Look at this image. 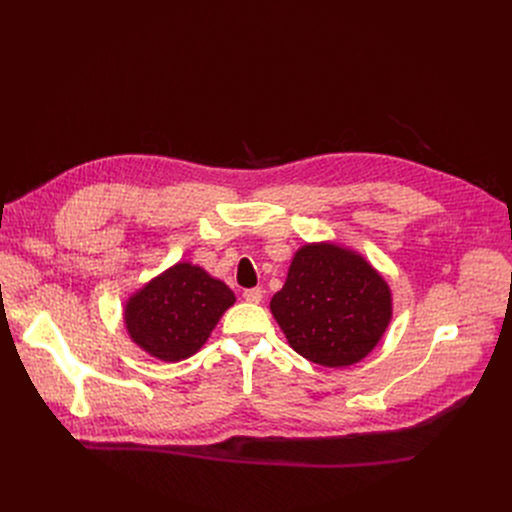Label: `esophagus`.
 <instances>
[{"instance_id": "1", "label": "esophagus", "mask_w": 512, "mask_h": 512, "mask_svg": "<svg viewBox=\"0 0 512 512\" xmlns=\"http://www.w3.org/2000/svg\"><path fill=\"white\" fill-rule=\"evenodd\" d=\"M242 299H245L247 303H261L263 290L261 288H247L245 292H242Z\"/></svg>"}]
</instances>
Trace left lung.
Wrapping results in <instances>:
<instances>
[{"instance_id":"1","label":"left lung","mask_w":512,"mask_h":512,"mask_svg":"<svg viewBox=\"0 0 512 512\" xmlns=\"http://www.w3.org/2000/svg\"><path fill=\"white\" fill-rule=\"evenodd\" d=\"M270 309L292 351L317 365L348 367L382 340L392 319V292L359 253L309 242L294 253Z\"/></svg>"}]
</instances>
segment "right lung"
I'll return each instance as SVG.
<instances>
[{"label": "right lung", "mask_w": 512, "mask_h": 512, "mask_svg": "<svg viewBox=\"0 0 512 512\" xmlns=\"http://www.w3.org/2000/svg\"><path fill=\"white\" fill-rule=\"evenodd\" d=\"M234 301L222 280L180 261L132 294L124 305V324L145 353L176 363L199 351Z\"/></svg>", "instance_id": "1"}]
</instances>
